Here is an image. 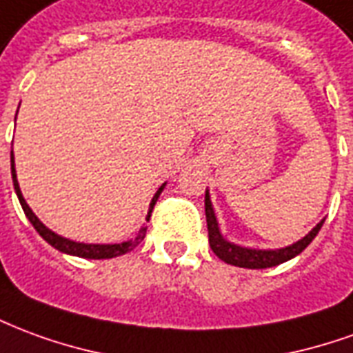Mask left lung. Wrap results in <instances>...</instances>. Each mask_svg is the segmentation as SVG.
Wrapping results in <instances>:
<instances>
[{
  "mask_svg": "<svg viewBox=\"0 0 353 353\" xmlns=\"http://www.w3.org/2000/svg\"><path fill=\"white\" fill-rule=\"evenodd\" d=\"M204 206H206L208 236H210V248H212V252H214L219 259L225 261L227 265L240 266V268H268V266L281 265V263H285V261L293 259L295 255L304 252V248H308V244H310L312 240L318 236L319 229H321V225L325 221V219H323L321 223H318L303 240H299V242H295L293 245H288V248H281V250H250V248H240V245L230 244V242H227V240L221 236L208 191Z\"/></svg>",
  "mask_w": 353,
  "mask_h": 353,
  "instance_id": "obj_1",
  "label": "left lung"
}]
</instances>
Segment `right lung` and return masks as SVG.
<instances>
[{"instance_id": "add662e5", "label": "right lung", "mask_w": 353, "mask_h": 353, "mask_svg": "<svg viewBox=\"0 0 353 353\" xmlns=\"http://www.w3.org/2000/svg\"><path fill=\"white\" fill-rule=\"evenodd\" d=\"M11 174H12V185H14V191H17V196L20 200V206L24 210V214L30 219V223L34 225V229L39 232V236H43L47 242H49L52 248H57L58 252L68 253V255H77V257H85V259H111V257H119V255H124V253L132 252L134 248L138 244H141V240L145 238L147 227H141L138 232V236L134 238V240H128V242H123V244H81V242H73V240H68V238H62L54 234L52 230H49L45 225H43L35 214L30 210V206L26 204V200L22 196V192H20L19 181H17V172H14V161H12V151H11ZM164 189V185H162L159 191L154 192L153 200H151V206H149V214H147V223H149V217H151V212H153V206L157 199H159V194Z\"/></svg>"}]
</instances>
